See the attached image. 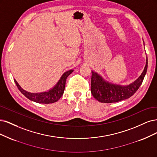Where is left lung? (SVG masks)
I'll return each mask as SVG.
<instances>
[{"label":"left lung","instance_id":"1","mask_svg":"<svg viewBox=\"0 0 157 157\" xmlns=\"http://www.w3.org/2000/svg\"><path fill=\"white\" fill-rule=\"evenodd\" d=\"M146 60V65L140 76L132 83L125 86L110 83L92 71L90 90L94 98L100 102L113 103L132 97L143 82L147 69V59Z\"/></svg>","mask_w":157,"mask_h":157}]
</instances>
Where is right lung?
<instances>
[{"label":"right lung","mask_w":157,"mask_h":157,"mask_svg":"<svg viewBox=\"0 0 157 157\" xmlns=\"http://www.w3.org/2000/svg\"><path fill=\"white\" fill-rule=\"evenodd\" d=\"M73 71V70H70L68 71L64 72L59 79L58 83L53 89H50L47 92L44 93H32L27 92L21 87V86L18 84L16 79H14V82L16 83L18 89L20 90V92L28 99L40 104H52L57 102L63 96L65 89L66 80H67L68 75L72 73Z\"/></svg>","instance_id":"1"}]
</instances>
